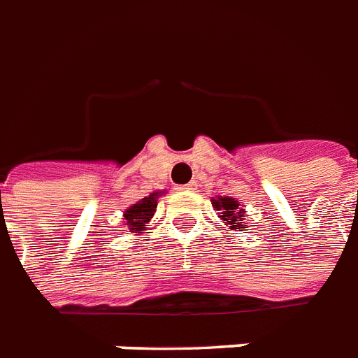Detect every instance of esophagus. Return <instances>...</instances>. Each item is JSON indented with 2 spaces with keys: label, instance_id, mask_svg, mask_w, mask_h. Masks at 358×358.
Wrapping results in <instances>:
<instances>
[{
  "label": "esophagus",
  "instance_id": "esophagus-1",
  "mask_svg": "<svg viewBox=\"0 0 358 358\" xmlns=\"http://www.w3.org/2000/svg\"><path fill=\"white\" fill-rule=\"evenodd\" d=\"M195 187H196L195 182H189V184H185V185H178L176 189H178V191H193Z\"/></svg>",
  "mask_w": 358,
  "mask_h": 358
}]
</instances>
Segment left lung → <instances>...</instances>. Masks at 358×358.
Returning <instances> with one entry per match:
<instances>
[{"label": "left lung", "instance_id": "obj_1", "mask_svg": "<svg viewBox=\"0 0 358 358\" xmlns=\"http://www.w3.org/2000/svg\"><path fill=\"white\" fill-rule=\"evenodd\" d=\"M213 206L217 208V212H221V219H223L224 223L229 224L232 230L238 229H245L243 217L245 212L239 208L238 201L234 199H230V196H219L217 201H213Z\"/></svg>", "mask_w": 358, "mask_h": 358}]
</instances>
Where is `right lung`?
Returning <instances> with one entry per match:
<instances>
[{
	"label": "right lung",
	"instance_id": "1",
	"mask_svg": "<svg viewBox=\"0 0 358 358\" xmlns=\"http://www.w3.org/2000/svg\"><path fill=\"white\" fill-rule=\"evenodd\" d=\"M157 195H159V193H152L150 196L141 199L137 204H134V206L126 210L124 217H126V224H128L131 232H137V230L145 229L146 223L150 221L154 212H156Z\"/></svg>",
	"mask_w": 358,
	"mask_h": 358
}]
</instances>
